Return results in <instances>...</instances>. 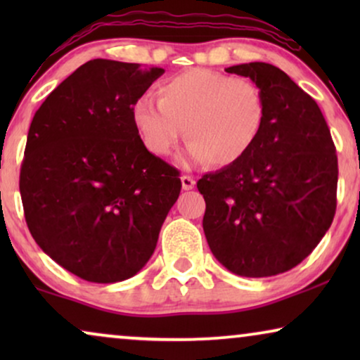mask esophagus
I'll list each match as a JSON object with an SVG mask.
<instances>
[{
    "label": "esophagus",
    "mask_w": 360,
    "mask_h": 360,
    "mask_svg": "<svg viewBox=\"0 0 360 360\" xmlns=\"http://www.w3.org/2000/svg\"><path fill=\"white\" fill-rule=\"evenodd\" d=\"M180 180H181V188L184 190H191L196 184L193 176H190V175H181Z\"/></svg>",
    "instance_id": "esophagus-1"
}]
</instances>
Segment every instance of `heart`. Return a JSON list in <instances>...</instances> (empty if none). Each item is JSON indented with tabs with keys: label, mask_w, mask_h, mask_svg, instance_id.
Here are the masks:
<instances>
[{
	"label": "heart",
	"mask_w": 360,
	"mask_h": 360,
	"mask_svg": "<svg viewBox=\"0 0 360 360\" xmlns=\"http://www.w3.org/2000/svg\"><path fill=\"white\" fill-rule=\"evenodd\" d=\"M132 122L147 150L165 157L181 136L186 159L226 167L239 162L255 144L265 121L260 88L248 78L191 68L159 86V103L141 98Z\"/></svg>",
	"instance_id": "heart-1"
}]
</instances>
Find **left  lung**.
I'll return each instance as SVG.
<instances>
[{
	"label": "left lung",
	"mask_w": 360,
	"mask_h": 360,
	"mask_svg": "<svg viewBox=\"0 0 360 360\" xmlns=\"http://www.w3.org/2000/svg\"><path fill=\"white\" fill-rule=\"evenodd\" d=\"M228 73L249 77L265 101L262 131L239 162L198 180L211 252L240 277H272L307 259L336 213L338 157L316 101L264 62Z\"/></svg>",
	"instance_id": "left-lung-1"
}]
</instances>
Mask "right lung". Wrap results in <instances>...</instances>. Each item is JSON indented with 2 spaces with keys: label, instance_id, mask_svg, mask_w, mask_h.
<instances>
[{
  "label": "right lung",
  "instance_id": "obj_1",
  "mask_svg": "<svg viewBox=\"0 0 360 360\" xmlns=\"http://www.w3.org/2000/svg\"><path fill=\"white\" fill-rule=\"evenodd\" d=\"M164 68L95 58L32 117L19 176L27 228L86 282L134 277L179 198V172L142 142L131 110Z\"/></svg>",
  "mask_w": 360,
  "mask_h": 360
}]
</instances>
